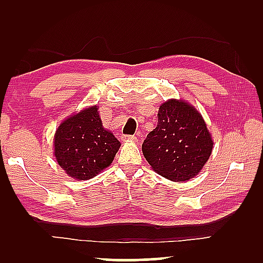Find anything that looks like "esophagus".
Instances as JSON below:
<instances>
[{"mask_svg": "<svg viewBox=\"0 0 263 263\" xmlns=\"http://www.w3.org/2000/svg\"><path fill=\"white\" fill-rule=\"evenodd\" d=\"M120 139L123 140V142H136L137 140L135 136H130V135H123L120 137Z\"/></svg>", "mask_w": 263, "mask_h": 263, "instance_id": "1", "label": "esophagus"}]
</instances>
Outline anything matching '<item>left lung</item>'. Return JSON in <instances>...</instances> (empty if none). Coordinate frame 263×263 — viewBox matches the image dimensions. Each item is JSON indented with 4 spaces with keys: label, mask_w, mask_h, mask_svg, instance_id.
<instances>
[{
    "label": "left lung",
    "mask_w": 263,
    "mask_h": 263,
    "mask_svg": "<svg viewBox=\"0 0 263 263\" xmlns=\"http://www.w3.org/2000/svg\"><path fill=\"white\" fill-rule=\"evenodd\" d=\"M156 128L142 151L155 172L182 182L198 175L211 156L213 140L201 114L182 100H168L158 109Z\"/></svg>",
    "instance_id": "1"
}]
</instances>
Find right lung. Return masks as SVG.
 I'll list each match as a JSON object with an SVG mask.
<instances>
[{"mask_svg":"<svg viewBox=\"0 0 263 263\" xmlns=\"http://www.w3.org/2000/svg\"><path fill=\"white\" fill-rule=\"evenodd\" d=\"M120 142L102 126L98 106L73 114L59 125L54 135V156L72 179L89 180L108 167Z\"/></svg>","mask_w":263,"mask_h":263,"instance_id":"right-lung-1","label":"right lung"}]
</instances>
